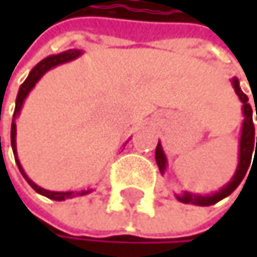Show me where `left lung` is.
Returning <instances> with one entry per match:
<instances>
[{"label": "left lung", "mask_w": 257, "mask_h": 257, "mask_svg": "<svg viewBox=\"0 0 257 257\" xmlns=\"http://www.w3.org/2000/svg\"><path fill=\"white\" fill-rule=\"evenodd\" d=\"M231 84L234 87L236 95L242 101V115H243V121H242V127H240V139H239V162H237L236 173L233 174V177H231V180L228 183L223 185L219 191H216L213 194H194V193H190V191H183L182 194H176V199L179 202H182V203H191V205H197V206L214 205L219 200L225 199L226 196H230L239 186V183L243 180V177H245L246 173H248V170H251L249 168V165L251 164V156H253V153H254V156L257 154V137L254 140L253 111H251V106L248 103V97L242 92L240 86H239V80L236 77L231 78ZM156 162H157L160 173L163 174L165 170H166V166H168V160H166V156L163 153V148H162L160 142L157 143V148H156Z\"/></svg>", "instance_id": "8db88e82"}]
</instances>
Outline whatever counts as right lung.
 <instances>
[{
  "label": "right lung",
  "instance_id": "1",
  "mask_svg": "<svg viewBox=\"0 0 257 257\" xmlns=\"http://www.w3.org/2000/svg\"><path fill=\"white\" fill-rule=\"evenodd\" d=\"M83 52L78 51V49H71V51H66V52H61V54H57V55H49L46 57L44 60H41L31 72H29L27 78L24 80V83L20 86V91H18V95H17V101H15V112H14V118H12V130H11V143H12V150H14V156H15V162L18 165V170L20 173L23 174V177L26 179V182L32 186V188L41 194V196H46L52 200H66V199H74L77 196H86L89 194L92 190H80V191H49V190H44L41 186H38L34 180L29 179V176L24 173L23 166L20 163V159H18V153H17V117L20 115L21 112V107L24 104V100L27 98V95L31 94V91L35 87V84L41 80V77L47 72L51 71V69L60 66V64H64L67 61H72L75 58H78Z\"/></svg>",
  "mask_w": 257,
  "mask_h": 257
}]
</instances>
